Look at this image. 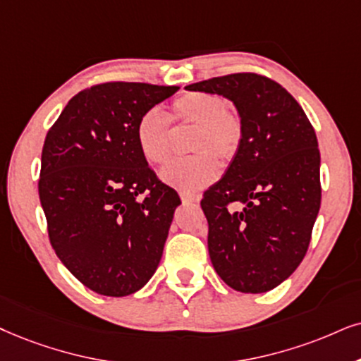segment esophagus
Here are the masks:
<instances>
[{"mask_svg": "<svg viewBox=\"0 0 361 361\" xmlns=\"http://www.w3.org/2000/svg\"><path fill=\"white\" fill-rule=\"evenodd\" d=\"M180 198L181 202L185 204H190V203H198V195H193V193H185V191H181L180 193Z\"/></svg>", "mask_w": 361, "mask_h": 361, "instance_id": "obj_1", "label": "esophagus"}]
</instances>
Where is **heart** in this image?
Here are the masks:
<instances>
[{"label": "heart", "instance_id": "obj_1", "mask_svg": "<svg viewBox=\"0 0 361 361\" xmlns=\"http://www.w3.org/2000/svg\"><path fill=\"white\" fill-rule=\"evenodd\" d=\"M191 128L188 147L191 157L175 161L161 173L163 180L185 193L204 188L218 176V163H230L240 152L243 123L235 109L207 91H191L171 103L168 115L153 108L136 123V143L141 154L152 165L163 166L173 154V131Z\"/></svg>", "mask_w": 361, "mask_h": 361}]
</instances>
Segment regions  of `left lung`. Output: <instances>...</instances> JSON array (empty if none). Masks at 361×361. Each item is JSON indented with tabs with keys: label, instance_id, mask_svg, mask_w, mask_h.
I'll list each match as a JSON object with an SVG mask.
<instances>
[{
	"label": "left lung",
	"instance_id": "obj_1",
	"mask_svg": "<svg viewBox=\"0 0 361 361\" xmlns=\"http://www.w3.org/2000/svg\"><path fill=\"white\" fill-rule=\"evenodd\" d=\"M186 90L228 98L243 123L238 154L202 200L214 271L241 293L270 291L302 263L320 209V149L312 123L288 91L257 73Z\"/></svg>",
	"mask_w": 361,
	"mask_h": 361
}]
</instances>
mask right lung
<instances>
[{
	"label": "right lung",
	"instance_id": "1",
	"mask_svg": "<svg viewBox=\"0 0 361 361\" xmlns=\"http://www.w3.org/2000/svg\"><path fill=\"white\" fill-rule=\"evenodd\" d=\"M178 86L109 81L73 97L41 153L49 243L85 286L126 296L157 271L180 196L136 143V123Z\"/></svg>",
	"mask_w": 361,
	"mask_h": 361
}]
</instances>
